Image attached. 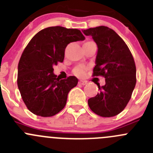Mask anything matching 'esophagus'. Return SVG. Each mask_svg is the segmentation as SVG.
Wrapping results in <instances>:
<instances>
[{"label":"esophagus","instance_id":"34e87169","mask_svg":"<svg viewBox=\"0 0 153 153\" xmlns=\"http://www.w3.org/2000/svg\"><path fill=\"white\" fill-rule=\"evenodd\" d=\"M78 84H81V85H86V84H87V82L86 81H83V80H81V81H79V82H78Z\"/></svg>","mask_w":153,"mask_h":153}]
</instances>
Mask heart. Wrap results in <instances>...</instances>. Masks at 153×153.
<instances>
[{"instance_id": "heart-1", "label": "heart", "mask_w": 153, "mask_h": 153, "mask_svg": "<svg viewBox=\"0 0 153 153\" xmlns=\"http://www.w3.org/2000/svg\"><path fill=\"white\" fill-rule=\"evenodd\" d=\"M85 72L86 68L83 66H78V67H76L74 69V73H75L77 76H83V75H84V74H85Z\"/></svg>"}]
</instances>
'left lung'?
<instances>
[{"label":"left lung","instance_id":"1","mask_svg":"<svg viewBox=\"0 0 153 153\" xmlns=\"http://www.w3.org/2000/svg\"><path fill=\"white\" fill-rule=\"evenodd\" d=\"M98 47L93 76L103 75L105 84L88 99L92 111L104 117L119 114L127 105L136 84V66L131 51L114 30L105 26L82 30Z\"/></svg>","mask_w":153,"mask_h":153}]
</instances>
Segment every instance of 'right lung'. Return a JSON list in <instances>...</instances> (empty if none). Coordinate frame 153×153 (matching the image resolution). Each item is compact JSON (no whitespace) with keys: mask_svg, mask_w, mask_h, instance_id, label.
<instances>
[{"mask_svg":"<svg viewBox=\"0 0 153 153\" xmlns=\"http://www.w3.org/2000/svg\"><path fill=\"white\" fill-rule=\"evenodd\" d=\"M84 39L79 30L56 26L38 32L27 44L18 66L17 84L24 102L33 114L52 117L64 108L68 93L78 80L75 76L60 80L53 66L63 61L68 44Z\"/></svg>","mask_w":153,"mask_h":153,"instance_id":"right-lung-1","label":"right lung"}]
</instances>
